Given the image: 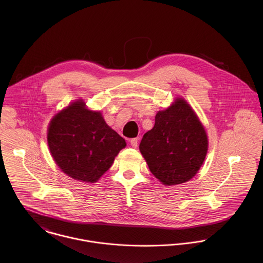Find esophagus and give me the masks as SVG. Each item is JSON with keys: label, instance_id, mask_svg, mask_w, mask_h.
Instances as JSON below:
<instances>
[{"label": "esophagus", "instance_id": "obj_1", "mask_svg": "<svg viewBox=\"0 0 263 263\" xmlns=\"http://www.w3.org/2000/svg\"><path fill=\"white\" fill-rule=\"evenodd\" d=\"M129 143H130V146L133 148H137L138 147V139L135 138V139H130L129 140Z\"/></svg>", "mask_w": 263, "mask_h": 263}]
</instances>
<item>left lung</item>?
Returning a JSON list of instances; mask_svg holds the SVG:
<instances>
[{"mask_svg":"<svg viewBox=\"0 0 263 263\" xmlns=\"http://www.w3.org/2000/svg\"><path fill=\"white\" fill-rule=\"evenodd\" d=\"M209 147L205 129L183 98L158 111L154 127L140 144L152 174L164 185L190 180L201 167Z\"/></svg>","mask_w":263,"mask_h":263,"instance_id":"1","label":"left lung"}]
</instances>
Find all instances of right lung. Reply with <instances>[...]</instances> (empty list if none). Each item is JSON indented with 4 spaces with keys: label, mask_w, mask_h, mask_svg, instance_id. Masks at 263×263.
<instances>
[{
    "label": "right lung",
    "mask_w": 263,
    "mask_h": 263,
    "mask_svg": "<svg viewBox=\"0 0 263 263\" xmlns=\"http://www.w3.org/2000/svg\"><path fill=\"white\" fill-rule=\"evenodd\" d=\"M47 144L64 173L78 181L94 183L111 167L126 143L107 125L100 111H92L79 99L49 122Z\"/></svg>",
    "instance_id": "right-lung-1"
}]
</instances>
